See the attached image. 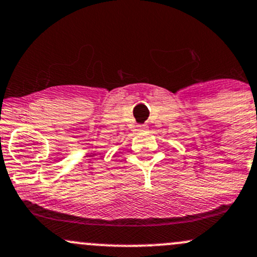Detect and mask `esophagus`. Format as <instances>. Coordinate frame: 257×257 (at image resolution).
Wrapping results in <instances>:
<instances>
[{
    "label": "esophagus",
    "mask_w": 257,
    "mask_h": 257,
    "mask_svg": "<svg viewBox=\"0 0 257 257\" xmlns=\"http://www.w3.org/2000/svg\"><path fill=\"white\" fill-rule=\"evenodd\" d=\"M138 131L145 132V131H148V126L147 125H139V126H138Z\"/></svg>",
    "instance_id": "esophagus-1"
}]
</instances>
